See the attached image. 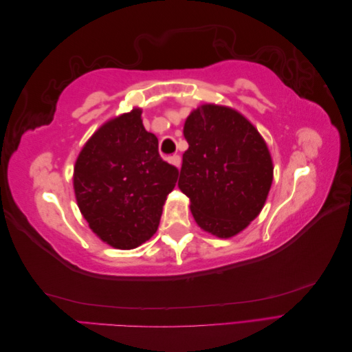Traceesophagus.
<instances>
[{
  "mask_svg": "<svg viewBox=\"0 0 352 352\" xmlns=\"http://www.w3.org/2000/svg\"><path fill=\"white\" fill-rule=\"evenodd\" d=\"M168 163H172L173 166H176L177 168L180 167V164H182V158H180V155H172V157H168Z\"/></svg>",
  "mask_w": 352,
  "mask_h": 352,
  "instance_id": "34e87169",
  "label": "esophagus"
}]
</instances>
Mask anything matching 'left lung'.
I'll return each mask as SVG.
<instances>
[{
    "label": "left lung",
    "mask_w": 352,
    "mask_h": 352,
    "mask_svg": "<svg viewBox=\"0 0 352 352\" xmlns=\"http://www.w3.org/2000/svg\"><path fill=\"white\" fill-rule=\"evenodd\" d=\"M179 189L190 199L201 229L230 238L260 214L273 180L269 148L258 131L236 110L201 105L184 127Z\"/></svg>",
    "instance_id": "8db88e82"
}]
</instances>
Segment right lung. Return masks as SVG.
<instances>
[{
    "mask_svg": "<svg viewBox=\"0 0 352 352\" xmlns=\"http://www.w3.org/2000/svg\"><path fill=\"white\" fill-rule=\"evenodd\" d=\"M141 109L104 123L74 164L79 210L97 236L132 250L158 229L163 206L179 170L158 154V140L145 131Z\"/></svg>",
    "mask_w": 352,
    "mask_h": 352,
    "instance_id": "add662e5",
    "label": "right lung"
}]
</instances>
